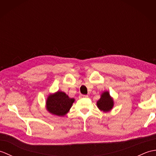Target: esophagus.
<instances>
[{"label":"esophagus","mask_w":156,"mask_h":156,"mask_svg":"<svg viewBox=\"0 0 156 156\" xmlns=\"http://www.w3.org/2000/svg\"><path fill=\"white\" fill-rule=\"evenodd\" d=\"M80 98H87V97H88V95H84V94H80Z\"/></svg>","instance_id":"1"}]
</instances>
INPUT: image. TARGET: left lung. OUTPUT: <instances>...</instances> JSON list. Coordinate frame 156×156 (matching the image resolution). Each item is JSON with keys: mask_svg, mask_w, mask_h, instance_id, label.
Returning <instances> with one entry per match:
<instances>
[{"mask_svg": "<svg viewBox=\"0 0 156 156\" xmlns=\"http://www.w3.org/2000/svg\"><path fill=\"white\" fill-rule=\"evenodd\" d=\"M97 106L100 110L107 112L113 107V100L109 95L108 92H105L101 95L100 100L97 102Z\"/></svg>", "mask_w": 156, "mask_h": 156, "instance_id": "1", "label": "left lung"}]
</instances>
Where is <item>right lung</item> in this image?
Here are the masks:
<instances>
[{
    "mask_svg": "<svg viewBox=\"0 0 156 156\" xmlns=\"http://www.w3.org/2000/svg\"><path fill=\"white\" fill-rule=\"evenodd\" d=\"M74 102V98H69L64 92L58 91L54 94L49 96L46 102V107L51 113L64 116L69 111Z\"/></svg>",
    "mask_w": 156,
    "mask_h": 156,
    "instance_id": "obj_1",
    "label": "right lung"
}]
</instances>
